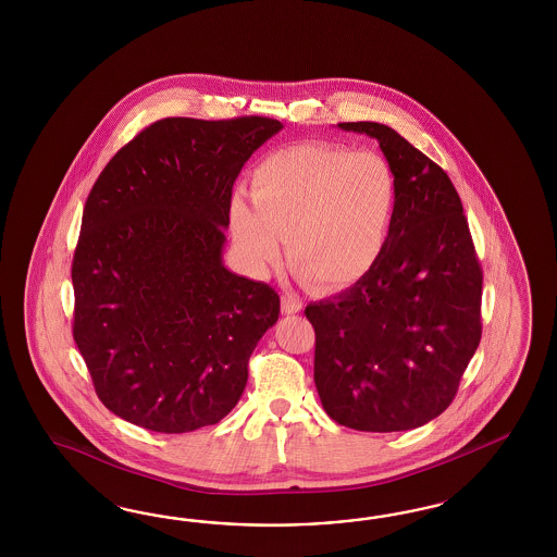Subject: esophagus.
<instances>
[{"mask_svg":"<svg viewBox=\"0 0 557 557\" xmlns=\"http://www.w3.org/2000/svg\"><path fill=\"white\" fill-rule=\"evenodd\" d=\"M282 310H284L286 314H296V312L302 310V302H300L296 296H292V294H284V296H282Z\"/></svg>","mask_w":557,"mask_h":557,"instance_id":"esophagus-1","label":"esophagus"}]
</instances>
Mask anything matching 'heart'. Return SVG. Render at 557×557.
Wrapping results in <instances>:
<instances>
[{"instance_id":"heart-1","label":"heart","mask_w":557,"mask_h":557,"mask_svg":"<svg viewBox=\"0 0 557 557\" xmlns=\"http://www.w3.org/2000/svg\"><path fill=\"white\" fill-rule=\"evenodd\" d=\"M251 200L236 196L228 216L245 268L268 275L282 253L280 236H286L296 275L338 289L359 282L380 261L398 186L377 152L292 145L253 169Z\"/></svg>"}]
</instances>
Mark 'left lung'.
<instances>
[{"label":"left lung","mask_w":557,"mask_h":557,"mask_svg":"<svg viewBox=\"0 0 557 557\" xmlns=\"http://www.w3.org/2000/svg\"><path fill=\"white\" fill-rule=\"evenodd\" d=\"M371 136L396 175L388 245L338 296L308 304L317 333L314 384L333 421L355 431H410L454 403L482 337V268L447 173L377 122Z\"/></svg>","instance_id":"8db88e82"}]
</instances>
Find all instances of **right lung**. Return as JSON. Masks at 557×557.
<instances>
[{"label": "right lung", "mask_w": 557, "mask_h": 557, "mask_svg": "<svg viewBox=\"0 0 557 557\" xmlns=\"http://www.w3.org/2000/svg\"><path fill=\"white\" fill-rule=\"evenodd\" d=\"M282 122L163 119L91 187L73 255V338L116 417L189 433L235 408L280 296L222 265L236 175Z\"/></svg>", "instance_id": "obj_1"}]
</instances>
